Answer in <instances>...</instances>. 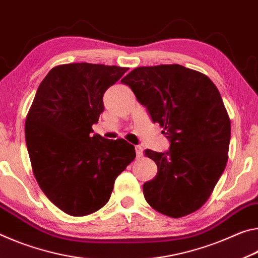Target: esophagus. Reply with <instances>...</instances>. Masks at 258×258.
Returning a JSON list of instances; mask_svg holds the SVG:
<instances>
[{"mask_svg":"<svg viewBox=\"0 0 258 258\" xmlns=\"http://www.w3.org/2000/svg\"><path fill=\"white\" fill-rule=\"evenodd\" d=\"M135 150H136L137 157H141V155L143 154V147L141 145H136L135 146Z\"/></svg>","mask_w":258,"mask_h":258,"instance_id":"obj_1","label":"esophagus"}]
</instances>
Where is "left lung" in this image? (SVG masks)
I'll return each instance as SVG.
<instances>
[{"label":"left lung","mask_w":258,"mask_h":258,"mask_svg":"<svg viewBox=\"0 0 258 258\" xmlns=\"http://www.w3.org/2000/svg\"><path fill=\"white\" fill-rule=\"evenodd\" d=\"M121 82L170 143L166 152L145 150L158 166L154 178L143 185L147 204L174 218L196 212L212 194L229 153L230 117L216 86L177 64L137 67Z\"/></svg>","instance_id":"obj_1"}]
</instances>
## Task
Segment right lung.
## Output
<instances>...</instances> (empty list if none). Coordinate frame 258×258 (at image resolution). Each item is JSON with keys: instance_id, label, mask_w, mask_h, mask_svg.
<instances>
[{"instance_id": "right-lung-1", "label": "right lung", "mask_w": 258, "mask_h": 258, "mask_svg": "<svg viewBox=\"0 0 258 258\" xmlns=\"http://www.w3.org/2000/svg\"><path fill=\"white\" fill-rule=\"evenodd\" d=\"M126 70L88 62L53 67L29 109L25 137L34 176L48 199L71 216L106 205L116 177L136 157L124 139L91 135L105 91Z\"/></svg>"}]
</instances>
